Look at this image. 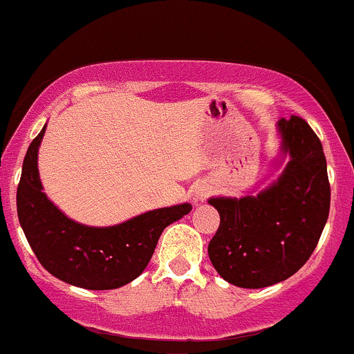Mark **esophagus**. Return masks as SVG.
I'll return each instance as SVG.
<instances>
[{"label":"esophagus","mask_w":354,"mask_h":354,"mask_svg":"<svg viewBox=\"0 0 354 354\" xmlns=\"http://www.w3.org/2000/svg\"><path fill=\"white\" fill-rule=\"evenodd\" d=\"M207 196V192L206 191H201V192H197V199H204V197Z\"/></svg>","instance_id":"esophagus-1"}]
</instances>
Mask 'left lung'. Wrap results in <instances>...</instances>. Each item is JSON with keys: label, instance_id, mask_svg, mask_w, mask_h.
<instances>
[{"label": "left lung", "instance_id": "8db88e82", "mask_svg": "<svg viewBox=\"0 0 354 354\" xmlns=\"http://www.w3.org/2000/svg\"><path fill=\"white\" fill-rule=\"evenodd\" d=\"M282 148L290 155L267 191L243 199H209L219 227L209 260L226 282L243 288L279 283L304 267L329 216L330 185L324 150L306 120L279 121Z\"/></svg>", "mask_w": 354, "mask_h": 354}]
</instances>
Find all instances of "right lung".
Instances as JSON below:
<instances>
[{"instance_id": "right-lung-1", "label": "right lung", "mask_w": 354, "mask_h": 354, "mask_svg": "<svg viewBox=\"0 0 354 354\" xmlns=\"http://www.w3.org/2000/svg\"><path fill=\"white\" fill-rule=\"evenodd\" d=\"M45 127L26 150L17 211L28 245L48 273L87 290L130 283L147 268L162 231L191 204L155 209L111 227H89L64 216L41 192L37 153Z\"/></svg>"}]
</instances>
